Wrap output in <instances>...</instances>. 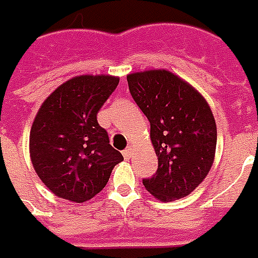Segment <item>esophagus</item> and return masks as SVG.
Instances as JSON below:
<instances>
[{"mask_svg": "<svg viewBox=\"0 0 258 258\" xmlns=\"http://www.w3.org/2000/svg\"><path fill=\"white\" fill-rule=\"evenodd\" d=\"M132 154H133V147L132 146H127V147L123 150V157H125V158H131Z\"/></svg>", "mask_w": 258, "mask_h": 258, "instance_id": "obj_1", "label": "esophagus"}]
</instances>
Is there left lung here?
<instances>
[{
  "label": "left lung",
  "instance_id": "1",
  "mask_svg": "<svg viewBox=\"0 0 258 258\" xmlns=\"http://www.w3.org/2000/svg\"><path fill=\"white\" fill-rule=\"evenodd\" d=\"M126 78L133 100L149 119L158 157V169L143 179L144 187L161 202L189 196L213 167L217 147L213 111L190 83L167 69Z\"/></svg>",
  "mask_w": 258,
  "mask_h": 258
}]
</instances>
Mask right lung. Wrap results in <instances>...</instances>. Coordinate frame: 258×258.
<instances>
[{
  "mask_svg": "<svg viewBox=\"0 0 258 258\" xmlns=\"http://www.w3.org/2000/svg\"><path fill=\"white\" fill-rule=\"evenodd\" d=\"M119 83L111 75H80L44 100L33 120L29 150L47 189L69 202L85 203L103 190L123 161L98 125L97 112Z\"/></svg>",
  "mask_w": 258,
  "mask_h": 258,
  "instance_id": "add662e5",
  "label": "right lung"
}]
</instances>
